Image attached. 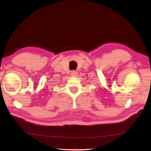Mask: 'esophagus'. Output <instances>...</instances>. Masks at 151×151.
Segmentation results:
<instances>
[{"label":"esophagus","mask_w":151,"mask_h":151,"mask_svg":"<svg viewBox=\"0 0 151 151\" xmlns=\"http://www.w3.org/2000/svg\"><path fill=\"white\" fill-rule=\"evenodd\" d=\"M77 75L78 73L76 72V71H72V72H71V76H76Z\"/></svg>","instance_id":"esophagus-1"}]
</instances>
